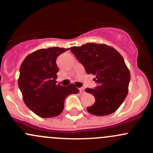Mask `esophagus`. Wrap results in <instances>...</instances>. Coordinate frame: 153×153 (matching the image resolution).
<instances>
[{"mask_svg":"<svg viewBox=\"0 0 153 153\" xmlns=\"http://www.w3.org/2000/svg\"><path fill=\"white\" fill-rule=\"evenodd\" d=\"M79 91H80V92H81V93H83V92H84V89H83V87L79 88Z\"/></svg>","mask_w":153,"mask_h":153,"instance_id":"esophagus-1","label":"esophagus"}]
</instances>
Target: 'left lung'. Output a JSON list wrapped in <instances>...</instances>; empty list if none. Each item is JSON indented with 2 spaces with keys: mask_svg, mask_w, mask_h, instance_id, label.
Listing matches in <instances>:
<instances>
[{
  "mask_svg": "<svg viewBox=\"0 0 153 153\" xmlns=\"http://www.w3.org/2000/svg\"><path fill=\"white\" fill-rule=\"evenodd\" d=\"M70 51L83 64L87 74L95 75L98 83L94 89H85L94 95L95 102L87 107L88 112L96 116H106L115 112L128 92L131 73L121 54L105 44L86 43Z\"/></svg>",
  "mask_w": 153,
  "mask_h": 153,
  "instance_id": "left-lung-1",
  "label": "left lung"
}]
</instances>
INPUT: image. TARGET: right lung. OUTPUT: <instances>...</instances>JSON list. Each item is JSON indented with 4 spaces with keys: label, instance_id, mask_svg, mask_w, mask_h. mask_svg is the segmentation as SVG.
I'll return each mask as SVG.
<instances>
[{
    "label": "right lung",
    "instance_id": "1",
    "mask_svg": "<svg viewBox=\"0 0 153 153\" xmlns=\"http://www.w3.org/2000/svg\"><path fill=\"white\" fill-rule=\"evenodd\" d=\"M68 50L59 47L39 49L27 56L20 66L18 86L24 102L39 117H57L63 111L65 98L79 92L73 83L67 86L56 84V59Z\"/></svg>",
    "mask_w": 153,
    "mask_h": 153
}]
</instances>
